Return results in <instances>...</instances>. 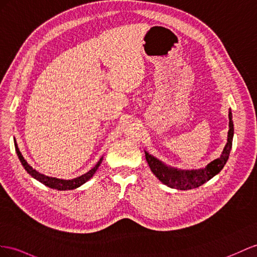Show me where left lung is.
I'll list each match as a JSON object with an SVG mask.
<instances>
[{"instance_id": "left-lung-1", "label": "left lung", "mask_w": 257, "mask_h": 257, "mask_svg": "<svg viewBox=\"0 0 257 257\" xmlns=\"http://www.w3.org/2000/svg\"><path fill=\"white\" fill-rule=\"evenodd\" d=\"M232 137H233V122L232 114L229 111V131H228V141L222 154L217 160L210 162L205 168L195 169V170H181L168 167L155 159L154 156L146 152V159L152 173L159 178L164 185L170 188L178 190H191L202 186L209 179H212L215 175L218 174L225 166L228 161V157L232 147Z\"/></svg>"}]
</instances>
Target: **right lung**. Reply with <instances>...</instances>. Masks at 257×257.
<instances>
[{"label":"right lung","mask_w":257,"mask_h":257,"mask_svg":"<svg viewBox=\"0 0 257 257\" xmlns=\"http://www.w3.org/2000/svg\"><path fill=\"white\" fill-rule=\"evenodd\" d=\"M15 150H16V153L18 155V159L21 161L22 165L24 166V168L27 170V173L34 177L35 179H37L38 181H40L41 183H43L44 186H47L49 188L52 189H56V190H61V191H64V190H72V189H76L78 187H80L81 185H83L84 182H87L92 176L95 174V172L97 170L98 166L101 165L103 157H101L100 161L97 162L96 165L92 168L91 170H89L88 173H85L84 175L80 176V177H77L75 179H71V180H63V179H57V178H53V177H48V176H44L40 173H38L36 169L32 168L29 164L26 162V160L24 159V156L22 155L21 151H19L16 141H15Z\"/></svg>","instance_id":"right-lung-1"}]
</instances>
